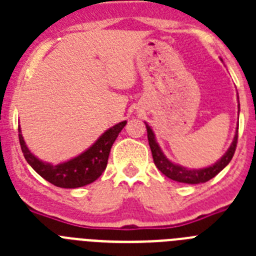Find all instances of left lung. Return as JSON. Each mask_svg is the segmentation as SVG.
<instances>
[{"mask_svg": "<svg viewBox=\"0 0 256 256\" xmlns=\"http://www.w3.org/2000/svg\"><path fill=\"white\" fill-rule=\"evenodd\" d=\"M238 98V96H237ZM238 112H240V102H238ZM146 124V130H148V144H150L151 152H152L154 162H155L156 168L159 169L164 176H166L168 178L173 180H177L180 183H187V184H198V183H205L208 180H210L212 178H214L216 174L220 170L227 166L230 164V162L234 158V150H236L237 144V134H238V126L236 128V133H234V141L230 144V146L228 148V150L226 151V154L222 156L220 159L216 162H214L210 166L201 169H188L186 166H182L180 164H176L172 160H169L165 154L162 152V148L159 146L158 141H156L155 133H154L152 128Z\"/></svg>", "mask_w": 256, "mask_h": 256, "instance_id": "obj_1", "label": "left lung"}]
</instances>
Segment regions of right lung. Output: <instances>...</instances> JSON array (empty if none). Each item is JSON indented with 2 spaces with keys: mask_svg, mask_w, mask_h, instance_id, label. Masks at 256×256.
<instances>
[{
  "mask_svg": "<svg viewBox=\"0 0 256 256\" xmlns=\"http://www.w3.org/2000/svg\"><path fill=\"white\" fill-rule=\"evenodd\" d=\"M126 124V120H124L112 126V128L105 130L87 150L79 154L73 159L60 162L58 165H52L51 162L40 160L34 154L29 150L22 134L20 126L19 141L24 158L40 177L48 180L56 187L78 188V187L87 186L90 183L94 182L102 174V172L106 169V165H108V154L112 150V144Z\"/></svg>",
  "mask_w": 256,
  "mask_h": 256,
  "instance_id": "obj_1",
  "label": "right lung"
}]
</instances>
